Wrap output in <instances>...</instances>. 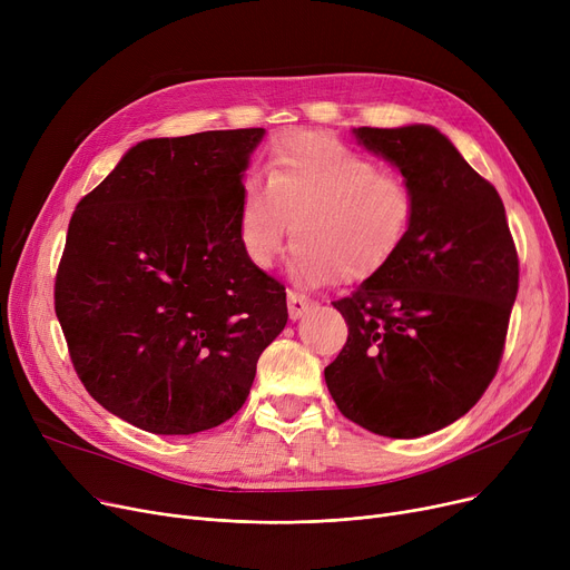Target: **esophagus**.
<instances>
[{"label":"esophagus","instance_id":"obj_1","mask_svg":"<svg viewBox=\"0 0 570 570\" xmlns=\"http://www.w3.org/2000/svg\"><path fill=\"white\" fill-rule=\"evenodd\" d=\"M312 307H314V301H309V297L295 293V291H288V316H291V321L303 318Z\"/></svg>","mask_w":570,"mask_h":570}]
</instances>
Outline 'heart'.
I'll list each match as a JSON object with an SVG mask.
<instances>
[{"label":"heart","mask_w":570,"mask_h":570,"mask_svg":"<svg viewBox=\"0 0 570 570\" xmlns=\"http://www.w3.org/2000/svg\"><path fill=\"white\" fill-rule=\"evenodd\" d=\"M265 179L249 175L239 191V247L254 267H273L293 219L291 273L309 286L379 275L415 217V194L402 175L318 131L282 136L267 153Z\"/></svg>","instance_id":"1"}]
</instances>
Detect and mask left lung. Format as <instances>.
<instances>
[{"label": "left lung", "mask_w": 570, "mask_h": 570, "mask_svg": "<svg viewBox=\"0 0 570 570\" xmlns=\"http://www.w3.org/2000/svg\"><path fill=\"white\" fill-rule=\"evenodd\" d=\"M415 194L406 243L333 303L348 340L325 367L337 409L374 434L415 439L455 423L503 355L520 263L497 189L430 125L353 129Z\"/></svg>", "instance_id": "8db88e82"}]
</instances>
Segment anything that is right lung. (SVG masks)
Masks as SVG:
<instances>
[{"label":"right lung","instance_id":"right-lung-1","mask_svg":"<svg viewBox=\"0 0 570 570\" xmlns=\"http://www.w3.org/2000/svg\"><path fill=\"white\" fill-rule=\"evenodd\" d=\"M263 134L142 140L69 222L55 312L87 393L134 428L226 423L284 331L286 291L247 261L235 226Z\"/></svg>","mask_w":570,"mask_h":570}]
</instances>
